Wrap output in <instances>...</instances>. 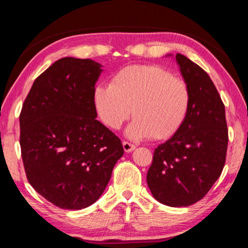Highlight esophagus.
Returning a JSON list of instances; mask_svg holds the SVG:
<instances>
[{
    "label": "esophagus",
    "instance_id": "obj_1",
    "mask_svg": "<svg viewBox=\"0 0 248 248\" xmlns=\"http://www.w3.org/2000/svg\"><path fill=\"white\" fill-rule=\"evenodd\" d=\"M123 146H124V150L127 153L132 152V151H133L134 149H136V145L129 143V142H127V141H124V142H123Z\"/></svg>",
    "mask_w": 248,
    "mask_h": 248
}]
</instances>
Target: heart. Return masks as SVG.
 I'll return each instance as SVG.
<instances>
[{
  "mask_svg": "<svg viewBox=\"0 0 248 248\" xmlns=\"http://www.w3.org/2000/svg\"><path fill=\"white\" fill-rule=\"evenodd\" d=\"M93 104L108 128L120 129L132 114L129 138L164 140L174 136L187 119L191 93L184 79L161 66L134 64L117 71L109 85H96Z\"/></svg>",
  "mask_w": 248,
  "mask_h": 248,
  "instance_id": "heart-1",
  "label": "heart"
}]
</instances>
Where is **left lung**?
Segmentation results:
<instances>
[{"label": "left lung", "mask_w": 248, "mask_h": 248, "mask_svg": "<svg viewBox=\"0 0 248 248\" xmlns=\"http://www.w3.org/2000/svg\"><path fill=\"white\" fill-rule=\"evenodd\" d=\"M175 58L190 89L189 114L182 128L154 150L146 182L161 203L187 207L202 199L220 177L229 134L224 104L208 73L183 54Z\"/></svg>", "instance_id": "1"}]
</instances>
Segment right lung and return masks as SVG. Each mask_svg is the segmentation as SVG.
Listing matches in <instances>:
<instances>
[{"label": "right lung", "instance_id": "1", "mask_svg": "<svg viewBox=\"0 0 248 248\" xmlns=\"http://www.w3.org/2000/svg\"><path fill=\"white\" fill-rule=\"evenodd\" d=\"M102 65L62 58L35 79L19 115V143L29 184L61 209L93 204L106 188L121 141L96 120L93 91Z\"/></svg>", "mask_w": 248, "mask_h": 248}]
</instances>
